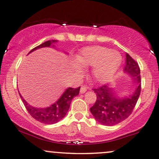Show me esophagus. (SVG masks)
Returning <instances> with one entry per match:
<instances>
[{
	"label": "esophagus",
	"mask_w": 159,
	"mask_h": 159,
	"mask_svg": "<svg viewBox=\"0 0 159 159\" xmlns=\"http://www.w3.org/2000/svg\"><path fill=\"white\" fill-rule=\"evenodd\" d=\"M86 90H87V87H86V86H81V89H80V92H81V93H84V92H85Z\"/></svg>",
	"instance_id": "obj_1"
}]
</instances>
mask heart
I'll list each match as a JSON object with an SVG mask.
<instances>
[{"instance_id": "b5f03b06", "label": "heart", "mask_w": 159, "mask_h": 159, "mask_svg": "<svg viewBox=\"0 0 159 159\" xmlns=\"http://www.w3.org/2000/svg\"><path fill=\"white\" fill-rule=\"evenodd\" d=\"M121 59L119 53L101 46L84 48L77 56L78 63L82 67H94L92 76L100 83H105L113 77Z\"/></svg>"}]
</instances>
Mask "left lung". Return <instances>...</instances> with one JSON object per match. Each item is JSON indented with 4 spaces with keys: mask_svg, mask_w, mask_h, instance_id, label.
I'll use <instances>...</instances> for the list:
<instances>
[{
    "mask_svg": "<svg viewBox=\"0 0 159 159\" xmlns=\"http://www.w3.org/2000/svg\"><path fill=\"white\" fill-rule=\"evenodd\" d=\"M126 62L124 70L134 76L137 83L136 91L130 97L118 99L108 85H102L92 90L96 93L97 99L90 111L95 120L104 125L111 126L123 121L134 111L141 92V76L138 63L126 53Z\"/></svg>",
    "mask_w": 159,
    "mask_h": 159,
    "instance_id": "obj_1",
    "label": "left lung"
}]
</instances>
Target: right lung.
I'll return each instance as SVG.
<instances>
[{"label":"right lung","mask_w":159,"mask_h":159,"mask_svg":"<svg viewBox=\"0 0 159 159\" xmlns=\"http://www.w3.org/2000/svg\"><path fill=\"white\" fill-rule=\"evenodd\" d=\"M56 42H57V40H48V41H46L44 43L41 44V45L33 48L29 53L35 51L38 48L49 47L52 44L56 43ZM80 88H81V86L78 88H68L64 92L61 97L55 103L49 106V107L45 108H38L33 107V106H30L27 103V102L23 99V97L20 95V96L21 99L23 100L28 112H29L30 115L34 119L44 124H54L60 121L66 115L68 110H69L72 100L73 99L74 97H75V96H77L79 94Z\"/></svg>","instance_id":"1"}]
</instances>
